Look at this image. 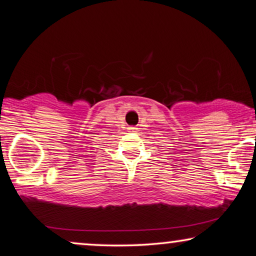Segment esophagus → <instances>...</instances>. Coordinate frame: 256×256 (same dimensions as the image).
Returning <instances> with one entry per match:
<instances>
[{
	"mask_svg": "<svg viewBox=\"0 0 256 256\" xmlns=\"http://www.w3.org/2000/svg\"><path fill=\"white\" fill-rule=\"evenodd\" d=\"M130 129H135V128H132H132H130Z\"/></svg>",
	"mask_w": 256,
	"mask_h": 256,
	"instance_id": "1",
	"label": "esophagus"
}]
</instances>
